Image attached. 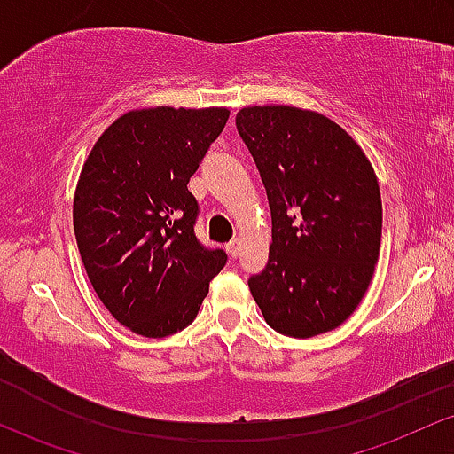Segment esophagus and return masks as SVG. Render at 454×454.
I'll return each mask as SVG.
<instances>
[{
	"mask_svg": "<svg viewBox=\"0 0 454 454\" xmlns=\"http://www.w3.org/2000/svg\"><path fill=\"white\" fill-rule=\"evenodd\" d=\"M239 248H242V239H238V238H233L231 242H229L227 247H225V250L229 253V257H233V259H236L238 254H239Z\"/></svg>",
	"mask_w": 454,
	"mask_h": 454,
	"instance_id": "esophagus-1",
	"label": "esophagus"
}]
</instances>
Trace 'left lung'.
Returning a JSON list of instances; mask_svg holds the SVG:
<instances>
[{"label": "left lung", "mask_w": 454, "mask_h": 454, "mask_svg": "<svg viewBox=\"0 0 454 454\" xmlns=\"http://www.w3.org/2000/svg\"><path fill=\"white\" fill-rule=\"evenodd\" d=\"M268 191L270 259L248 280L271 329L332 332L364 300L382 238L380 186L364 148L338 122L293 106L236 116Z\"/></svg>", "instance_id": "8db88e82"}]
</instances>
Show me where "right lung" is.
Listing matches in <instances>:
<instances>
[{
	"instance_id": "1",
	"label": "right lung",
	"mask_w": 454,
	"mask_h": 454,
	"mask_svg": "<svg viewBox=\"0 0 454 454\" xmlns=\"http://www.w3.org/2000/svg\"><path fill=\"white\" fill-rule=\"evenodd\" d=\"M227 108L129 110L90 148L74 193V233L108 312L133 333L165 338L193 323L227 254L195 238L186 189Z\"/></svg>"
}]
</instances>
